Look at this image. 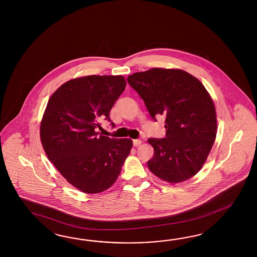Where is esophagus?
Here are the masks:
<instances>
[{
	"instance_id": "1",
	"label": "esophagus",
	"mask_w": 257,
	"mask_h": 257,
	"mask_svg": "<svg viewBox=\"0 0 257 257\" xmlns=\"http://www.w3.org/2000/svg\"><path fill=\"white\" fill-rule=\"evenodd\" d=\"M133 144L135 147H139L141 144V140L140 139H135V140H133Z\"/></svg>"
}]
</instances>
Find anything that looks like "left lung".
<instances>
[{"mask_svg":"<svg viewBox=\"0 0 257 257\" xmlns=\"http://www.w3.org/2000/svg\"><path fill=\"white\" fill-rule=\"evenodd\" d=\"M127 81L153 120L166 117V138L148 140L154 149L150 170L171 183L192 178L208 158L217 134L215 106L203 84L183 70L163 68L135 73Z\"/></svg>","mask_w":257,"mask_h":257,"instance_id":"left-lung-1","label":"left lung"}]
</instances>
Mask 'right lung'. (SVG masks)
I'll use <instances>...</instances> for the list:
<instances>
[{
    "label": "right lung",
    "mask_w": 257,
    "mask_h": 257,
    "mask_svg": "<svg viewBox=\"0 0 257 257\" xmlns=\"http://www.w3.org/2000/svg\"><path fill=\"white\" fill-rule=\"evenodd\" d=\"M126 86L121 76H88L63 84L49 98L40 138L49 161L73 186L104 192L117 181L132 149L129 139L99 136L100 121ZM113 124V122H111Z\"/></svg>",
    "instance_id": "1"
}]
</instances>
